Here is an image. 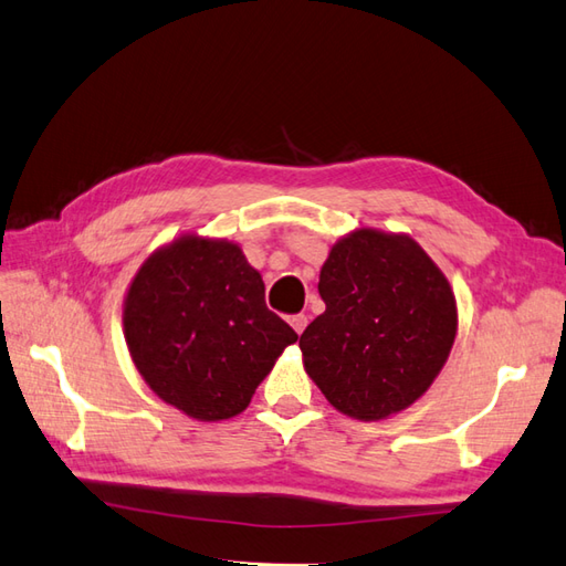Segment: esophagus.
<instances>
[{"label": "esophagus", "mask_w": 566, "mask_h": 566, "mask_svg": "<svg viewBox=\"0 0 566 566\" xmlns=\"http://www.w3.org/2000/svg\"><path fill=\"white\" fill-rule=\"evenodd\" d=\"M290 323H292V328L302 335L304 333V328H306V323H308V316L306 314H294L292 318H290Z\"/></svg>", "instance_id": "1"}]
</instances>
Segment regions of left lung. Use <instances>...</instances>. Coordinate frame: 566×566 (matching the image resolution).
Returning <instances> with one entry per match:
<instances>
[{
    "label": "left lung",
    "mask_w": 566,
    "mask_h": 566,
    "mask_svg": "<svg viewBox=\"0 0 566 566\" xmlns=\"http://www.w3.org/2000/svg\"><path fill=\"white\" fill-rule=\"evenodd\" d=\"M318 294L326 311L298 347L340 413L379 420L428 391L452 350L457 306L416 240L369 228L343 238L321 268Z\"/></svg>",
    "instance_id": "obj_1"
}]
</instances>
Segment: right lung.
I'll list each match as a JSON object with an SVG mask.
<instances>
[{"instance_id": "add662e5", "label": "right lung", "mask_w": 566, "mask_h": 566, "mask_svg": "<svg viewBox=\"0 0 566 566\" xmlns=\"http://www.w3.org/2000/svg\"><path fill=\"white\" fill-rule=\"evenodd\" d=\"M130 357L163 401L197 420L245 411L298 335L264 304L238 245L179 238L138 270L124 308Z\"/></svg>"}]
</instances>
